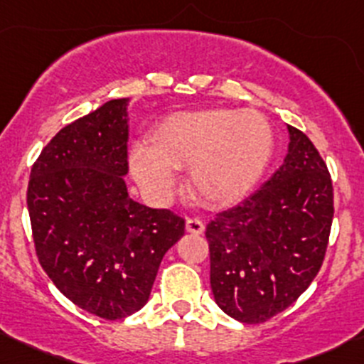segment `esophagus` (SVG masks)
Listing matches in <instances>:
<instances>
[{
  "label": "esophagus",
  "mask_w": 364,
  "mask_h": 364,
  "mask_svg": "<svg viewBox=\"0 0 364 364\" xmlns=\"http://www.w3.org/2000/svg\"><path fill=\"white\" fill-rule=\"evenodd\" d=\"M186 230L193 235H201L205 231L203 220H200L198 217H191L186 220Z\"/></svg>",
  "instance_id": "1"
}]
</instances>
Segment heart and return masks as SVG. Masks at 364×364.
I'll return each mask as SVG.
<instances>
[{"label":"heart","mask_w":364,"mask_h":364,"mask_svg":"<svg viewBox=\"0 0 364 364\" xmlns=\"http://www.w3.org/2000/svg\"><path fill=\"white\" fill-rule=\"evenodd\" d=\"M275 147L268 119L256 110L171 114L152 134V147L131 149V171L156 196L170 193L175 170L191 166V187L212 203H231L261 178Z\"/></svg>","instance_id":"obj_1"}]
</instances>
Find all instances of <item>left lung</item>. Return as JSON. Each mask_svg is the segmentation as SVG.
Listing matches in <instances>:
<instances>
[{"label":"left lung","mask_w":364,"mask_h":364,"mask_svg":"<svg viewBox=\"0 0 364 364\" xmlns=\"http://www.w3.org/2000/svg\"><path fill=\"white\" fill-rule=\"evenodd\" d=\"M282 166L207 226L210 286L223 312L259 324L291 306L319 273L333 223V183L305 133L287 126Z\"/></svg>","instance_id":"8db88e82"}]
</instances>
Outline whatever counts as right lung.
<instances>
[{"label":"right lung","instance_id":"add662e5","mask_svg":"<svg viewBox=\"0 0 364 364\" xmlns=\"http://www.w3.org/2000/svg\"><path fill=\"white\" fill-rule=\"evenodd\" d=\"M127 103L110 100L65 126L33 164L28 210L40 264L71 303L115 321L151 296L182 217L131 200Z\"/></svg>","mask_w":364,"mask_h":364}]
</instances>
